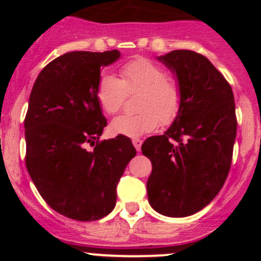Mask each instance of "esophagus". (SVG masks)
<instances>
[{
    "label": "esophagus",
    "instance_id": "1",
    "mask_svg": "<svg viewBox=\"0 0 261 261\" xmlns=\"http://www.w3.org/2000/svg\"><path fill=\"white\" fill-rule=\"evenodd\" d=\"M133 144H134V146H135V149L138 150V151H140V149H141V144H143V140H141V139H133Z\"/></svg>",
    "mask_w": 261,
    "mask_h": 261
}]
</instances>
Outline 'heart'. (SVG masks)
I'll return each mask as SVG.
<instances>
[{
  "label": "heart",
  "mask_w": 261,
  "mask_h": 261,
  "mask_svg": "<svg viewBox=\"0 0 261 261\" xmlns=\"http://www.w3.org/2000/svg\"><path fill=\"white\" fill-rule=\"evenodd\" d=\"M140 93L134 115H121L112 120L116 135L139 138L162 125L174 122L183 109V87L175 78L168 77L164 67L147 58H138L120 68V78L103 74L97 84V98L110 115L117 114L128 94Z\"/></svg>",
  "instance_id": "obj_1"
}]
</instances>
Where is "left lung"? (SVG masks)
Here are the masks:
<instances>
[{"label":"left lung","instance_id":"1","mask_svg":"<svg viewBox=\"0 0 261 261\" xmlns=\"http://www.w3.org/2000/svg\"><path fill=\"white\" fill-rule=\"evenodd\" d=\"M183 87V109L164 135L144 141L152 164L147 198L156 212L186 217L201 211L222 188L236 138L230 83L202 54L173 50L159 57Z\"/></svg>","mask_w":261,"mask_h":261}]
</instances>
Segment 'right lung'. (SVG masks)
Here are the masks:
<instances>
[{
  "label": "right lung",
  "mask_w": 261,
  "mask_h": 261,
  "mask_svg": "<svg viewBox=\"0 0 261 261\" xmlns=\"http://www.w3.org/2000/svg\"><path fill=\"white\" fill-rule=\"evenodd\" d=\"M118 50L70 51L51 60L34 83L25 117V163L44 201L77 221L115 208L116 187L136 155L122 135L99 141L107 120L97 98L101 68ZM94 146L89 152L85 146Z\"/></svg>",
  "instance_id": "obj_1"
}]
</instances>
